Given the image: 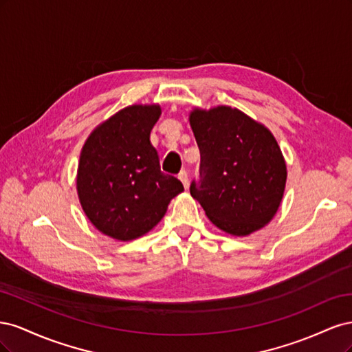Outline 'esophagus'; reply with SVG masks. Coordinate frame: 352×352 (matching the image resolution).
Returning a JSON list of instances; mask_svg holds the SVG:
<instances>
[{
    "label": "esophagus",
    "mask_w": 352,
    "mask_h": 352,
    "mask_svg": "<svg viewBox=\"0 0 352 352\" xmlns=\"http://www.w3.org/2000/svg\"><path fill=\"white\" fill-rule=\"evenodd\" d=\"M177 177L180 179V182L184 184V186H185V188H188V186H189V177H188V172H186V170H182V172L179 173V176H177Z\"/></svg>",
    "instance_id": "34e87169"
}]
</instances>
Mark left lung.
<instances>
[{
  "label": "left lung",
  "mask_w": 352,
  "mask_h": 352,
  "mask_svg": "<svg viewBox=\"0 0 352 352\" xmlns=\"http://www.w3.org/2000/svg\"><path fill=\"white\" fill-rule=\"evenodd\" d=\"M189 123L197 140L199 179L190 195L223 232L247 236L278 211L286 185V164L267 127L238 109H195Z\"/></svg>",
  "instance_id": "8db88e82"
}]
</instances>
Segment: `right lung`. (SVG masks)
Segmentation results:
<instances>
[{"label":"right lung","mask_w":352,"mask_h":352,"mask_svg":"<svg viewBox=\"0 0 352 352\" xmlns=\"http://www.w3.org/2000/svg\"><path fill=\"white\" fill-rule=\"evenodd\" d=\"M160 105H129L95 127L78 166L80 206L92 225L117 241L150 232L168 202L184 190L179 179L160 170L150 133Z\"/></svg>","instance_id":"right-lung-1"}]
</instances>
